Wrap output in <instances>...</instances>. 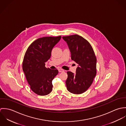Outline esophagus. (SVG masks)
I'll return each instance as SVG.
<instances>
[{"instance_id":"esophagus-1","label":"esophagus","mask_w":126,"mask_h":126,"mask_svg":"<svg viewBox=\"0 0 126 126\" xmlns=\"http://www.w3.org/2000/svg\"><path fill=\"white\" fill-rule=\"evenodd\" d=\"M58 71H59V72H62L64 71V70H63V69H61V68H59V69H58Z\"/></svg>"}]
</instances>
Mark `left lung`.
Returning a JSON list of instances; mask_svg holds the SVG:
<instances>
[{"label":"left lung","mask_w":126,"mask_h":126,"mask_svg":"<svg viewBox=\"0 0 126 126\" xmlns=\"http://www.w3.org/2000/svg\"><path fill=\"white\" fill-rule=\"evenodd\" d=\"M71 52V58L79 65L76 73L68 71L65 81L67 89L74 94L86 91L96 74V58L90 43L81 36L75 34L63 36Z\"/></svg>","instance_id":"obj_1"}]
</instances>
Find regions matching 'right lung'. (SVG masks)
Wrapping results in <instances>:
<instances>
[{"mask_svg": "<svg viewBox=\"0 0 126 126\" xmlns=\"http://www.w3.org/2000/svg\"><path fill=\"white\" fill-rule=\"evenodd\" d=\"M61 36L44 37L33 42L28 48L22 68L32 90L39 95H46L52 90V80L58 74L57 69L45 67L50 58L52 48Z\"/></svg>", "mask_w": 126, "mask_h": 126, "instance_id": "obj_1", "label": "right lung"}]
</instances>
